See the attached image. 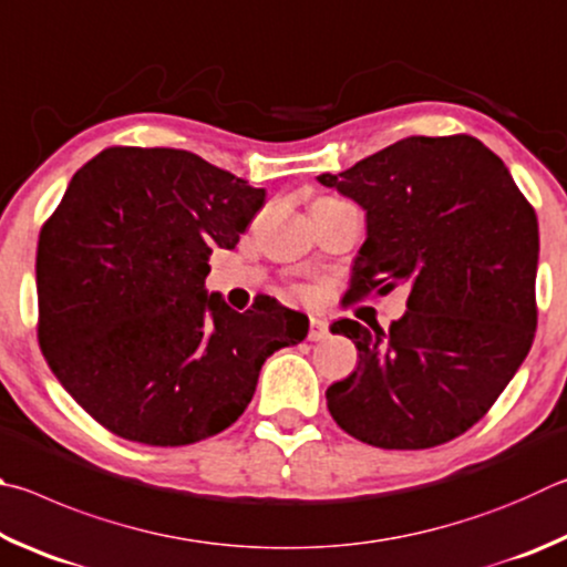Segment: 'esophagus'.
<instances>
[{
  "instance_id": "esophagus-1",
  "label": "esophagus",
  "mask_w": 567,
  "mask_h": 567,
  "mask_svg": "<svg viewBox=\"0 0 567 567\" xmlns=\"http://www.w3.org/2000/svg\"><path fill=\"white\" fill-rule=\"evenodd\" d=\"M329 339V321L323 316L313 313L311 316V329H309V341H326Z\"/></svg>"
}]
</instances>
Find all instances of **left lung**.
<instances>
[{"label":"left lung","mask_w":567,"mask_h":567,"mask_svg":"<svg viewBox=\"0 0 567 567\" xmlns=\"http://www.w3.org/2000/svg\"><path fill=\"white\" fill-rule=\"evenodd\" d=\"M319 182L365 212L346 299L409 286L389 331L341 319L359 365L329 385L341 429L421 451L478 423L528 355L538 323V218L508 166L468 134L409 136Z\"/></svg>","instance_id":"obj_1"}]
</instances>
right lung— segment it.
<instances>
[{
    "label": "right lung",
    "instance_id": "right-lung-1",
    "mask_svg": "<svg viewBox=\"0 0 567 567\" xmlns=\"http://www.w3.org/2000/svg\"><path fill=\"white\" fill-rule=\"evenodd\" d=\"M264 202L184 148L112 146L72 176L39 234V346L106 431L162 449L221 433L268 355L306 339L309 316L271 296L238 313L204 289Z\"/></svg>",
    "mask_w": 567,
    "mask_h": 567
}]
</instances>
